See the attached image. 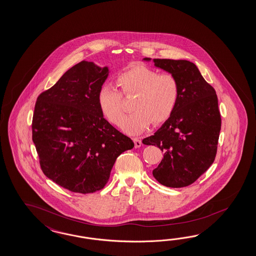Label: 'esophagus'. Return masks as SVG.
<instances>
[{
	"label": "esophagus",
	"instance_id": "34e87169",
	"mask_svg": "<svg viewBox=\"0 0 256 256\" xmlns=\"http://www.w3.org/2000/svg\"><path fill=\"white\" fill-rule=\"evenodd\" d=\"M133 142H134V145H135V148H140L142 146V140L138 138H133Z\"/></svg>",
	"mask_w": 256,
	"mask_h": 256
}]
</instances>
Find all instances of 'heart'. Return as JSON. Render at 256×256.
<instances>
[{"label": "heart", "mask_w": 256, "mask_h": 256, "mask_svg": "<svg viewBox=\"0 0 256 256\" xmlns=\"http://www.w3.org/2000/svg\"><path fill=\"white\" fill-rule=\"evenodd\" d=\"M120 92L111 83L100 87L98 104L100 112L112 125H119L125 112V98L135 96L122 128L128 134H138L150 123L162 125L173 114L180 100V86L178 78L170 73L160 74L156 69L135 64L116 76Z\"/></svg>", "instance_id": "obj_1"}]
</instances>
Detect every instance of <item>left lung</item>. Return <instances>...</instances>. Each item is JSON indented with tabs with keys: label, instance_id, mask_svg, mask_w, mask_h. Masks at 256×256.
Returning a JSON list of instances; mask_svg holds the SVG:
<instances>
[{
	"label": "left lung",
	"instance_id": "left-lung-1",
	"mask_svg": "<svg viewBox=\"0 0 256 256\" xmlns=\"http://www.w3.org/2000/svg\"><path fill=\"white\" fill-rule=\"evenodd\" d=\"M154 62L178 78L180 94L171 118L142 144L157 146L164 152L152 171L156 180L166 187H187L216 159L221 130L218 95L194 62L171 59Z\"/></svg>",
	"mask_w": 256,
	"mask_h": 256
}]
</instances>
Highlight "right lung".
<instances>
[{
    "label": "right lung",
    "instance_id": "obj_1",
    "mask_svg": "<svg viewBox=\"0 0 256 256\" xmlns=\"http://www.w3.org/2000/svg\"><path fill=\"white\" fill-rule=\"evenodd\" d=\"M109 70L82 61L38 96L32 140L44 174L76 194L100 190L116 158L134 144L100 112L98 94Z\"/></svg>",
    "mask_w": 256,
    "mask_h": 256
}]
</instances>
